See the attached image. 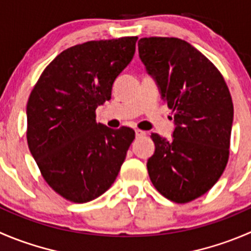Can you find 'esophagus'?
<instances>
[{"mask_svg": "<svg viewBox=\"0 0 251 251\" xmlns=\"http://www.w3.org/2000/svg\"><path fill=\"white\" fill-rule=\"evenodd\" d=\"M135 133H136V137H143V136H146V132L142 130H138V128H136L135 130Z\"/></svg>", "mask_w": 251, "mask_h": 251, "instance_id": "obj_1", "label": "esophagus"}]
</instances>
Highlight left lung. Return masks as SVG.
I'll use <instances>...</instances> for the list:
<instances>
[{"instance_id":"1","label":"left lung","mask_w":251,"mask_h":251,"mask_svg":"<svg viewBox=\"0 0 251 251\" xmlns=\"http://www.w3.org/2000/svg\"><path fill=\"white\" fill-rule=\"evenodd\" d=\"M138 55L174 114L172 140L152 133L154 153L147 169L168 200L189 202L207 193L229 155L233 103L215 65L187 41L142 38Z\"/></svg>"}]
</instances>
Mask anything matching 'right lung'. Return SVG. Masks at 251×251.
<instances>
[{"instance_id":"1","label":"right lung","mask_w":251,"mask_h":251,"mask_svg":"<svg viewBox=\"0 0 251 251\" xmlns=\"http://www.w3.org/2000/svg\"><path fill=\"white\" fill-rule=\"evenodd\" d=\"M137 36L87 41L56 56L26 104V141L45 181L76 203L111 186L135 138L130 127L97 124L119 75L135 55Z\"/></svg>"}]
</instances>
